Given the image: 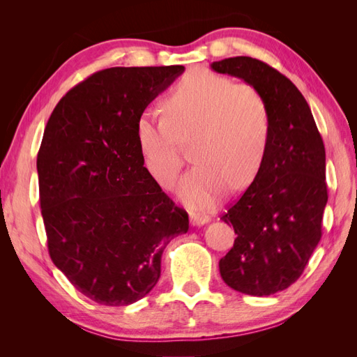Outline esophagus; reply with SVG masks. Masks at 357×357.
<instances>
[{
    "instance_id": "34e87169",
    "label": "esophagus",
    "mask_w": 357,
    "mask_h": 357,
    "mask_svg": "<svg viewBox=\"0 0 357 357\" xmlns=\"http://www.w3.org/2000/svg\"><path fill=\"white\" fill-rule=\"evenodd\" d=\"M210 222L208 215H204V214H192L190 215V223L193 226H202V225H207Z\"/></svg>"
}]
</instances>
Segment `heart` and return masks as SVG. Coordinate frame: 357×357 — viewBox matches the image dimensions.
Returning a JSON list of instances; mask_svg holds the SVG:
<instances>
[{"label":"heart","mask_w":357,"mask_h":357,"mask_svg":"<svg viewBox=\"0 0 357 357\" xmlns=\"http://www.w3.org/2000/svg\"><path fill=\"white\" fill-rule=\"evenodd\" d=\"M164 117L139 113L135 138L143 165L171 188L183 167L178 143L195 138L197 167L181 178L178 198L193 210L214 207L228 192L250 186L262 168L271 132L264 95L205 68L188 73L164 101Z\"/></svg>","instance_id":"b5f03b06"}]
</instances>
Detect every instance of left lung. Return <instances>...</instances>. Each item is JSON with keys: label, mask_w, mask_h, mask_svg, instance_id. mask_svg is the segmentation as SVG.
<instances>
[{"label": "left lung", "mask_w": 357, "mask_h": 357, "mask_svg": "<svg viewBox=\"0 0 357 357\" xmlns=\"http://www.w3.org/2000/svg\"><path fill=\"white\" fill-rule=\"evenodd\" d=\"M210 67L255 86L271 117L261 171L220 218L236 234L219 262L220 275L241 294L274 295L301 277L321 238L328 202L325 146L308 102L286 75L250 56Z\"/></svg>", "instance_id": "1"}]
</instances>
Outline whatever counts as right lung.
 Returning a JSON list of instances; mask_svg holds the SVG:
<instances>
[{
    "instance_id": "add662e5",
    "label": "right lung",
    "mask_w": 357,
    "mask_h": 357,
    "mask_svg": "<svg viewBox=\"0 0 357 357\" xmlns=\"http://www.w3.org/2000/svg\"><path fill=\"white\" fill-rule=\"evenodd\" d=\"M183 66L114 67L92 74L52 112L37 172L53 264L84 296L134 304L155 287L167 244L189 218L149 176L135 121Z\"/></svg>"
}]
</instances>
